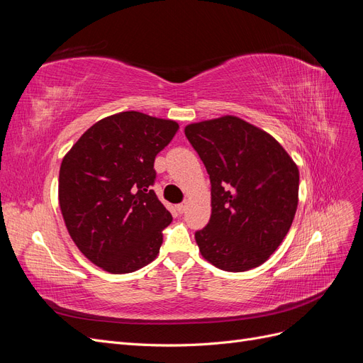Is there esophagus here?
Returning a JSON list of instances; mask_svg holds the SVG:
<instances>
[{
  "instance_id": "1",
  "label": "esophagus",
  "mask_w": 363,
  "mask_h": 363,
  "mask_svg": "<svg viewBox=\"0 0 363 363\" xmlns=\"http://www.w3.org/2000/svg\"><path fill=\"white\" fill-rule=\"evenodd\" d=\"M186 207H188V203H186V201H183V203H180V204L175 206V208H177V212H179V213H183V212L186 211Z\"/></svg>"
}]
</instances>
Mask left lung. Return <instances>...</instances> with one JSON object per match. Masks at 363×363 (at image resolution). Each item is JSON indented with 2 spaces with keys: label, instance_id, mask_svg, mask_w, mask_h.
<instances>
[{
  "label": "left lung",
  "instance_id": "left-lung-1",
  "mask_svg": "<svg viewBox=\"0 0 363 363\" xmlns=\"http://www.w3.org/2000/svg\"><path fill=\"white\" fill-rule=\"evenodd\" d=\"M212 184V215L195 232L201 256L242 272L267 262L283 242L298 206L300 172L267 131L238 116L186 125Z\"/></svg>",
  "mask_w": 363,
  "mask_h": 363
}]
</instances>
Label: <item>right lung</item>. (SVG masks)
<instances>
[{"mask_svg": "<svg viewBox=\"0 0 363 363\" xmlns=\"http://www.w3.org/2000/svg\"><path fill=\"white\" fill-rule=\"evenodd\" d=\"M179 124L121 112L87 128L63 157L59 204L75 245L96 267L125 274L159 255L171 213L151 189L155 159Z\"/></svg>", "mask_w": 363, "mask_h": 363, "instance_id": "right-lung-1", "label": "right lung"}]
</instances>
